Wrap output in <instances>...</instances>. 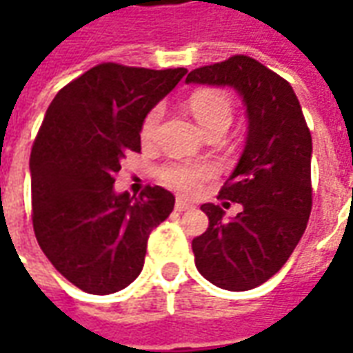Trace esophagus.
Segmentation results:
<instances>
[{"label":"esophagus","mask_w":353,"mask_h":353,"mask_svg":"<svg viewBox=\"0 0 353 353\" xmlns=\"http://www.w3.org/2000/svg\"><path fill=\"white\" fill-rule=\"evenodd\" d=\"M191 208H192L191 202H187V200H183V199L176 200V210H177V212H187V210H191Z\"/></svg>","instance_id":"34e87169"}]
</instances>
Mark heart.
Instances as JSON below:
<instances>
[{
	"label": "heart",
	"instance_id": "b5f03b06",
	"mask_svg": "<svg viewBox=\"0 0 353 353\" xmlns=\"http://www.w3.org/2000/svg\"><path fill=\"white\" fill-rule=\"evenodd\" d=\"M191 111L200 128L206 134L212 128L217 126H225L229 128L232 123V103L230 100L221 92H196L192 94ZM162 117V108L157 105L147 113L143 126H141V136L143 138H151L159 126V121ZM214 168L204 162H172L161 168V179L162 183L168 185L170 189L181 192V194H196L200 191V185L206 177L212 176Z\"/></svg>",
	"mask_w": 353,
	"mask_h": 353
}]
</instances>
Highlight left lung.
Instances as JSON below:
<instances>
[{"mask_svg": "<svg viewBox=\"0 0 353 353\" xmlns=\"http://www.w3.org/2000/svg\"><path fill=\"white\" fill-rule=\"evenodd\" d=\"M187 83L234 88L245 105L244 151L219 199L242 212L225 219L212 202L200 210L210 225L192 240L199 272L214 285L248 291L285 265L312 210V136L288 81L250 57H232L187 75Z\"/></svg>", "mask_w": 353, "mask_h": 353, "instance_id": "8db88e82", "label": "left lung"}]
</instances>
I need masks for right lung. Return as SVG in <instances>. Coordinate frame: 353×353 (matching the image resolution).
Segmentation results:
<instances>
[{"mask_svg": "<svg viewBox=\"0 0 353 353\" xmlns=\"http://www.w3.org/2000/svg\"><path fill=\"white\" fill-rule=\"evenodd\" d=\"M187 70L100 64L50 101L30 154L35 238L75 288L117 293L143 268L147 238L174 210L159 185L115 191L126 153H139L147 113Z\"/></svg>", "mask_w": 353, "mask_h": 353, "instance_id": "right-lung-1", "label": "right lung"}]
</instances>
